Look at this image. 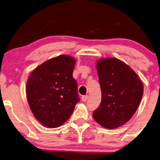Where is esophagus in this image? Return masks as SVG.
Instances as JSON below:
<instances>
[{"instance_id": "1", "label": "esophagus", "mask_w": 160, "mask_h": 160, "mask_svg": "<svg viewBox=\"0 0 160 160\" xmlns=\"http://www.w3.org/2000/svg\"><path fill=\"white\" fill-rule=\"evenodd\" d=\"M88 98H89V95H84V96H82V98H81L82 102H86V101L88 100Z\"/></svg>"}]
</instances>
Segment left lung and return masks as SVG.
Here are the masks:
<instances>
[{
	"label": "left lung",
	"instance_id": "left-lung-1",
	"mask_svg": "<svg viewBox=\"0 0 160 160\" xmlns=\"http://www.w3.org/2000/svg\"><path fill=\"white\" fill-rule=\"evenodd\" d=\"M102 100L92 116L107 129L119 128L130 120L143 95V85L135 71L117 58L98 60Z\"/></svg>",
	"mask_w": 160,
	"mask_h": 160
}]
</instances>
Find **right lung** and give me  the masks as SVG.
Wrapping results in <instances>:
<instances>
[{
  "label": "right lung",
  "mask_w": 160,
  "mask_h": 160,
  "mask_svg": "<svg viewBox=\"0 0 160 160\" xmlns=\"http://www.w3.org/2000/svg\"><path fill=\"white\" fill-rule=\"evenodd\" d=\"M75 62L69 55L51 58L32 70L27 80L30 110L47 128H58L65 123L80 101L78 83L72 77Z\"/></svg>",
  "instance_id": "obj_1"
}]
</instances>
